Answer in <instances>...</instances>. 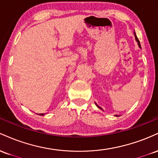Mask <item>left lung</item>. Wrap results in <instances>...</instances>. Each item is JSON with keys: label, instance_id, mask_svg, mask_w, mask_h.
<instances>
[{"label": "left lung", "instance_id": "left-lung-1", "mask_svg": "<svg viewBox=\"0 0 158 158\" xmlns=\"http://www.w3.org/2000/svg\"><path fill=\"white\" fill-rule=\"evenodd\" d=\"M134 34H135V40H136V41H137V44H138V46H139V48H141L140 44H139V39H137V35H136L135 32H134ZM95 104H96V106H97L98 107V108H99V109H101V110H103V109H102V108H101V107H99V106H98V105L97 104V103H95ZM114 116H115V117H119V116H118V115H114Z\"/></svg>", "mask_w": 158, "mask_h": 158}]
</instances>
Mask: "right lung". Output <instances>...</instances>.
<instances>
[{
  "label": "right lung",
  "instance_id": "obj_1",
  "mask_svg": "<svg viewBox=\"0 0 158 158\" xmlns=\"http://www.w3.org/2000/svg\"><path fill=\"white\" fill-rule=\"evenodd\" d=\"M45 114H39V115H40V116H44Z\"/></svg>",
  "mask_w": 158,
  "mask_h": 158
}]
</instances>
